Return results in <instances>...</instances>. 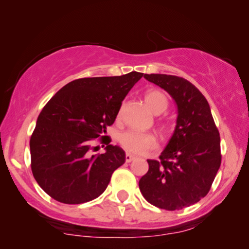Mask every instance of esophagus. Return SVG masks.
Masks as SVG:
<instances>
[{
    "instance_id": "1",
    "label": "esophagus",
    "mask_w": 249,
    "mask_h": 249,
    "mask_svg": "<svg viewBox=\"0 0 249 249\" xmlns=\"http://www.w3.org/2000/svg\"><path fill=\"white\" fill-rule=\"evenodd\" d=\"M132 160H135V156L131 154H125V162H131Z\"/></svg>"
}]
</instances>
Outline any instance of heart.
Masks as SVG:
<instances>
[{
    "label": "heart",
    "mask_w": 249,
    "mask_h": 249,
    "mask_svg": "<svg viewBox=\"0 0 249 249\" xmlns=\"http://www.w3.org/2000/svg\"><path fill=\"white\" fill-rule=\"evenodd\" d=\"M144 100L153 113L160 114L168 108V97L163 91L159 89L147 90L144 95ZM119 142L122 148L131 154H142V153L154 148L156 146V138L149 132H138L128 130L119 136Z\"/></svg>",
    "instance_id": "b5f03b06"
}]
</instances>
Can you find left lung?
I'll use <instances>...</instances> for the list:
<instances>
[{"label":"left lung","mask_w":249,"mask_h":249,"mask_svg":"<svg viewBox=\"0 0 249 249\" xmlns=\"http://www.w3.org/2000/svg\"><path fill=\"white\" fill-rule=\"evenodd\" d=\"M175 100V131L160 155L147 160L148 171L139 180L144 198L160 209L175 211L206 196L221 165L220 134L209 102L188 80L171 74H144Z\"/></svg>","instance_id":"obj_1"}]
</instances>
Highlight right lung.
I'll return each mask as SVG.
<instances>
[{"label":"right lung","mask_w":249,"mask_h":249,"mask_svg":"<svg viewBox=\"0 0 249 249\" xmlns=\"http://www.w3.org/2000/svg\"><path fill=\"white\" fill-rule=\"evenodd\" d=\"M142 77L132 71L81 78L63 86L44 107L30 138V156L34 178L47 195L64 204H81L104 193L125 153L102 136L106 153L90 156V142L107 134Z\"/></svg>","instance_id":"1"}]
</instances>
